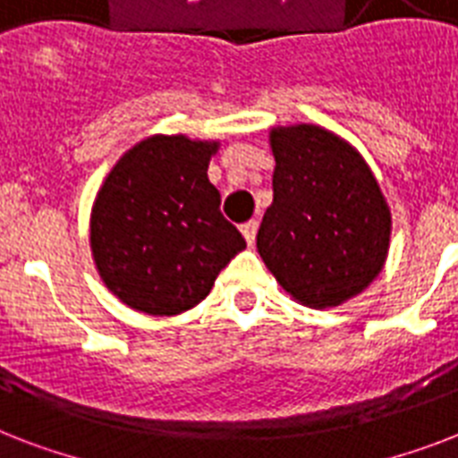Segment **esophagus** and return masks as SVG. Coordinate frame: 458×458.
<instances>
[{"label": "esophagus", "instance_id": "obj_1", "mask_svg": "<svg viewBox=\"0 0 458 458\" xmlns=\"http://www.w3.org/2000/svg\"><path fill=\"white\" fill-rule=\"evenodd\" d=\"M257 228H259V223L257 221H250V223H244L242 228V235L244 240H247V244H254V240H257Z\"/></svg>", "mask_w": 458, "mask_h": 458}]
</instances>
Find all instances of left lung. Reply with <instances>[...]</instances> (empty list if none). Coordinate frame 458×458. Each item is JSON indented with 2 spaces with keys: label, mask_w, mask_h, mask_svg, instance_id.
Returning a JSON list of instances; mask_svg holds the SVG:
<instances>
[{
  "label": "left lung",
  "mask_w": 458,
  "mask_h": 458,
  "mask_svg": "<svg viewBox=\"0 0 458 458\" xmlns=\"http://www.w3.org/2000/svg\"><path fill=\"white\" fill-rule=\"evenodd\" d=\"M273 204L257 250L283 290L313 309L337 306L376 278L390 247V208L373 173L333 132H271Z\"/></svg>",
  "instance_id": "obj_1"
}]
</instances>
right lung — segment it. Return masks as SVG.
<instances>
[{
    "label": "right lung",
    "instance_id": "right-lung-1",
    "mask_svg": "<svg viewBox=\"0 0 458 458\" xmlns=\"http://www.w3.org/2000/svg\"><path fill=\"white\" fill-rule=\"evenodd\" d=\"M211 142L154 135L121 157L97 194L89 242L118 300L152 316L199 304L247 247L208 182Z\"/></svg>",
    "mask_w": 458,
    "mask_h": 458
}]
</instances>
